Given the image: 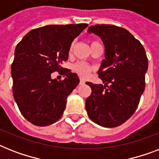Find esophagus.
<instances>
[{
  "label": "esophagus",
  "instance_id": "obj_1",
  "mask_svg": "<svg viewBox=\"0 0 159 159\" xmlns=\"http://www.w3.org/2000/svg\"><path fill=\"white\" fill-rule=\"evenodd\" d=\"M85 84V81L83 79H80V82H79V85H83Z\"/></svg>",
  "mask_w": 159,
  "mask_h": 159
}]
</instances>
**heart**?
Here are the masks:
<instances>
[{"mask_svg": "<svg viewBox=\"0 0 159 159\" xmlns=\"http://www.w3.org/2000/svg\"><path fill=\"white\" fill-rule=\"evenodd\" d=\"M90 43H91V47H92L95 44H97V43H99L96 40H91L90 41ZM72 46H71V48H70V50H72ZM73 70H74L75 72H77V74L79 75L80 77H87L89 73L92 71V66H90L89 64H87L86 62H78L77 63H75L74 66H73Z\"/></svg>", "mask_w": 159, "mask_h": 159, "instance_id": "1", "label": "heart"}]
</instances>
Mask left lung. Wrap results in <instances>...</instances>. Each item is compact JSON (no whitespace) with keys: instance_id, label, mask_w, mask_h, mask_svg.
Returning a JSON list of instances; mask_svg holds the SVG:
<instances>
[{"instance_id":"left-lung-1","label":"left lung","mask_w":159,"mask_h":159,"mask_svg":"<svg viewBox=\"0 0 159 159\" xmlns=\"http://www.w3.org/2000/svg\"><path fill=\"white\" fill-rule=\"evenodd\" d=\"M102 39L105 57L98 71L103 84H86L92 88L86 110L93 122L114 128L125 123L138 107L145 88L148 57L143 46L127 30L112 25L88 28Z\"/></svg>"}]
</instances>
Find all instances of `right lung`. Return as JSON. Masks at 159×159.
<instances>
[{
	"instance_id": "obj_1",
	"label": "right lung",
	"mask_w": 159,
	"mask_h": 159,
	"mask_svg": "<svg viewBox=\"0 0 159 159\" xmlns=\"http://www.w3.org/2000/svg\"><path fill=\"white\" fill-rule=\"evenodd\" d=\"M87 24L51 25L30 31L16 45L11 65L14 99L23 116L37 126L61 118L67 97L79 83L71 70L61 66L68 58L72 41ZM54 71L63 80L51 78Z\"/></svg>"
}]
</instances>
